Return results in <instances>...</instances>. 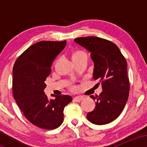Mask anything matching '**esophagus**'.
<instances>
[{
    "label": "esophagus",
    "mask_w": 147,
    "mask_h": 147,
    "mask_svg": "<svg viewBox=\"0 0 147 147\" xmlns=\"http://www.w3.org/2000/svg\"><path fill=\"white\" fill-rule=\"evenodd\" d=\"M84 99V97L82 96H77V97H75L73 98V101H75L76 102H82Z\"/></svg>",
    "instance_id": "obj_1"
}]
</instances>
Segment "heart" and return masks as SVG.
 <instances>
[{
  "label": "heart",
  "instance_id": "1",
  "mask_svg": "<svg viewBox=\"0 0 147 147\" xmlns=\"http://www.w3.org/2000/svg\"><path fill=\"white\" fill-rule=\"evenodd\" d=\"M86 55L85 52L82 51V50H77V51H76L73 53V55H72V58H75V57H79L81 56V55Z\"/></svg>",
  "mask_w": 147,
  "mask_h": 147
}]
</instances>
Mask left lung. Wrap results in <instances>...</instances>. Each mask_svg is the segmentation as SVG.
Returning <instances> with one entry per match:
<instances>
[{
    "instance_id": "8db88e82",
    "label": "left lung",
    "mask_w": 147,
    "mask_h": 147,
    "mask_svg": "<svg viewBox=\"0 0 147 147\" xmlns=\"http://www.w3.org/2000/svg\"><path fill=\"white\" fill-rule=\"evenodd\" d=\"M74 41L90 52L94 62L93 79L102 83L103 90L99 95L90 96L96 101L95 108L87 114L88 119L97 125L109 124L121 114L129 97L126 59L117 45L109 40L86 36Z\"/></svg>"
}]
</instances>
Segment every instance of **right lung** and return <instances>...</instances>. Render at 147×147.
<instances>
[{
  "mask_svg": "<svg viewBox=\"0 0 147 147\" xmlns=\"http://www.w3.org/2000/svg\"><path fill=\"white\" fill-rule=\"evenodd\" d=\"M66 45V41H43L34 43L18 57L13 67L14 98L29 122L43 129L58 128L63 121V109L71 96L45 95V81L52 62Z\"/></svg>",
  "mask_w": 147,
  "mask_h": 147,
  "instance_id": "add662e5",
  "label": "right lung"
}]
</instances>
